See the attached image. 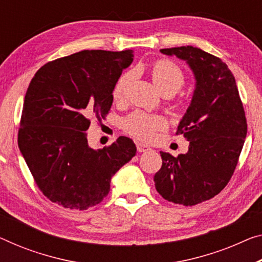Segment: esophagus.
Instances as JSON below:
<instances>
[{
  "label": "esophagus",
  "instance_id": "esophagus-1",
  "mask_svg": "<svg viewBox=\"0 0 262 262\" xmlns=\"http://www.w3.org/2000/svg\"><path fill=\"white\" fill-rule=\"evenodd\" d=\"M136 146H137V151H138V152H146V151L150 150V147H148L147 145H145L143 143H139V142L136 143Z\"/></svg>",
  "mask_w": 262,
  "mask_h": 262
}]
</instances>
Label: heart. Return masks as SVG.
I'll use <instances>...</instances> for the list:
<instances>
[{
    "mask_svg": "<svg viewBox=\"0 0 262 262\" xmlns=\"http://www.w3.org/2000/svg\"><path fill=\"white\" fill-rule=\"evenodd\" d=\"M132 78H134V75L130 71L119 76L112 89V96L115 100L122 102L126 98ZM152 79L164 95L168 94L172 96L182 89L185 84V74L182 68L173 61L159 59L152 68ZM166 120L162 116L136 111L123 120V128L136 138L151 140L157 131L166 127Z\"/></svg>",
    "mask_w": 262,
    "mask_h": 262,
    "instance_id": "b5f03b06",
    "label": "heart"
}]
</instances>
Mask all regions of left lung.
Returning a JSON list of instances; mask_svg holds the SVG:
<instances>
[{
  "instance_id": "left-lung-1",
  "label": "left lung",
  "mask_w": 262,
  "mask_h": 262,
  "mask_svg": "<svg viewBox=\"0 0 262 262\" xmlns=\"http://www.w3.org/2000/svg\"><path fill=\"white\" fill-rule=\"evenodd\" d=\"M190 66L195 90L177 135L188 142L187 154L160 152L156 190L167 201L193 206L208 200L232 178L247 135V120L235 78L219 57L191 46L160 50Z\"/></svg>"
}]
</instances>
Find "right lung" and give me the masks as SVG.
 <instances>
[{"instance_id":"right-lung-1","label":"right lung","mask_w":262,"mask_h":262,"mask_svg":"<svg viewBox=\"0 0 262 262\" xmlns=\"http://www.w3.org/2000/svg\"><path fill=\"white\" fill-rule=\"evenodd\" d=\"M134 61V50H83L48 62L28 88L18 147L34 180L52 203L88 210L110 191L111 178L135 157L132 139L102 150L88 145L90 118H105L112 89Z\"/></svg>"}]
</instances>
